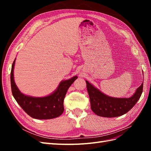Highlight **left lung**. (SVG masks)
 Wrapping results in <instances>:
<instances>
[{
  "label": "left lung",
  "mask_w": 151,
  "mask_h": 151,
  "mask_svg": "<svg viewBox=\"0 0 151 151\" xmlns=\"http://www.w3.org/2000/svg\"><path fill=\"white\" fill-rule=\"evenodd\" d=\"M92 111L99 116L116 117L124 115L135 106L141 96L143 83L130 98H113L103 93L101 91L86 81Z\"/></svg>",
  "instance_id": "8db88e82"
}]
</instances>
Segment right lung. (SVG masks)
<instances>
[{
    "label": "right lung",
    "mask_w": 151,
    "mask_h": 151,
    "mask_svg": "<svg viewBox=\"0 0 151 151\" xmlns=\"http://www.w3.org/2000/svg\"><path fill=\"white\" fill-rule=\"evenodd\" d=\"M15 61L16 58L12 65L11 84L12 95L19 106L28 115L36 119H52L60 116L64 111L63 100L67 91L77 79V76H75L69 79L61 81L58 88L47 96H30L22 93L15 83L14 79Z\"/></svg>",
    "instance_id": "right-lung-1"
}]
</instances>
